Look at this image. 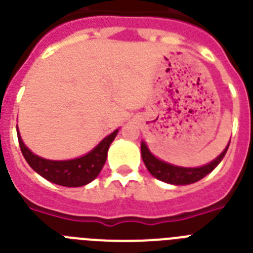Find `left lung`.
Masks as SVG:
<instances>
[{"mask_svg": "<svg viewBox=\"0 0 253 253\" xmlns=\"http://www.w3.org/2000/svg\"><path fill=\"white\" fill-rule=\"evenodd\" d=\"M228 148H229V142H228L227 148L221 151L219 157L215 158L210 163L205 164L203 167H196V168L173 166V164L167 163L164 160H160L159 158H157L150 153L148 145L145 144V141L141 142V157L148 170L155 178L166 182V183L181 186V184L195 183V182L203 179L210 172H212L218 167V164L223 160Z\"/></svg>", "mask_w": 253, "mask_h": 253, "instance_id": "left-lung-1", "label": "left lung"}]
</instances>
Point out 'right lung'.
I'll return each mask as SVG.
<instances>
[{
	"mask_svg": "<svg viewBox=\"0 0 253 253\" xmlns=\"http://www.w3.org/2000/svg\"><path fill=\"white\" fill-rule=\"evenodd\" d=\"M16 129L21 153L28 164L43 178L65 187L85 186L98 177L107 160L109 145L118 133V129L113 131L96 145L93 150L80 158L70 160H49L35 155L26 148L17 127Z\"/></svg>",
	"mask_w": 253,
	"mask_h": 253,
	"instance_id": "1",
	"label": "right lung"
}]
</instances>
